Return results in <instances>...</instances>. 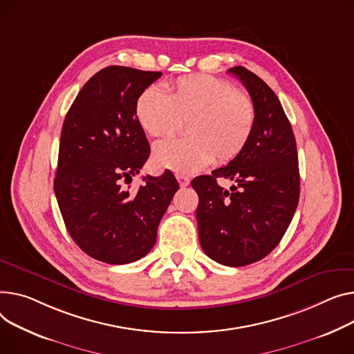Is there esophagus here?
<instances>
[{
	"mask_svg": "<svg viewBox=\"0 0 354 354\" xmlns=\"http://www.w3.org/2000/svg\"><path fill=\"white\" fill-rule=\"evenodd\" d=\"M176 179H178V182H179V185H180L182 187H185V186L189 185V178H187L186 175L178 174V175H176Z\"/></svg>",
	"mask_w": 354,
	"mask_h": 354,
	"instance_id": "obj_1",
	"label": "esophagus"
}]
</instances>
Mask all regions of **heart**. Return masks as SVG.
<instances>
[{"instance_id": "obj_1", "label": "heart", "mask_w": 354, "mask_h": 354, "mask_svg": "<svg viewBox=\"0 0 354 354\" xmlns=\"http://www.w3.org/2000/svg\"><path fill=\"white\" fill-rule=\"evenodd\" d=\"M135 118L149 136L179 132L186 138L162 140L153 147L156 167L178 174H195L212 162L239 156L254 132L256 105L246 91L206 74L185 75L165 85V93L148 86L135 101Z\"/></svg>"}]
</instances>
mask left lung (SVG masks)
<instances>
[{
	"instance_id": "1",
	"label": "left lung",
	"mask_w": 354,
	"mask_h": 354,
	"mask_svg": "<svg viewBox=\"0 0 354 354\" xmlns=\"http://www.w3.org/2000/svg\"><path fill=\"white\" fill-rule=\"evenodd\" d=\"M246 86L256 105V127L245 151L212 175L192 180L203 252L221 265L261 261L283 238L300 195L299 160L292 125L269 85L245 66L227 71ZM235 182L229 192L217 178Z\"/></svg>"
}]
</instances>
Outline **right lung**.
Masks as SVG:
<instances>
[{"label":"right lung","instance_id":"add662e5","mask_svg":"<svg viewBox=\"0 0 354 354\" xmlns=\"http://www.w3.org/2000/svg\"><path fill=\"white\" fill-rule=\"evenodd\" d=\"M162 73L112 65L80 91L62 125L54 191L64 223L91 257L125 265L151 252L175 192L172 172L132 182L151 148L135 118L139 93Z\"/></svg>","mask_w":354,"mask_h":354}]
</instances>
